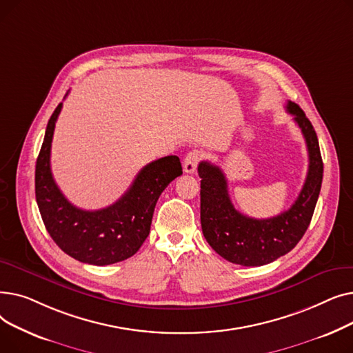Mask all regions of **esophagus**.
Instances as JSON below:
<instances>
[{
  "mask_svg": "<svg viewBox=\"0 0 353 353\" xmlns=\"http://www.w3.org/2000/svg\"><path fill=\"white\" fill-rule=\"evenodd\" d=\"M201 156L203 154L200 152H197V150H193V152L188 153L186 157H184V160H183V169H184V172H186V173H194L199 161L201 160Z\"/></svg>",
  "mask_w": 353,
  "mask_h": 353,
  "instance_id": "obj_1",
  "label": "esophagus"
}]
</instances>
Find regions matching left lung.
Listing matches in <instances>:
<instances>
[{
  "instance_id": "obj_1",
  "label": "left lung",
  "mask_w": 353,
  "mask_h": 353,
  "mask_svg": "<svg viewBox=\"0 0 353 353\" xmlns=\"http://www.w3.org/2000/svg\"><path fill=\"white\" fill-rule=\"evenodd\" d=\"M288 111L302 130L309 153L303 188L290 209L270 219H253L232 205L225 173L210 161L199 164L201 230L212 249L242 266H263L289 253L303 237L321 193L323 161L318 136L303 110L288 101Z\"/></svg>"
}]
</instances>
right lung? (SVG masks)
Here are the masks:
<instances>
[{
    "label": "right lung",
    "mask_w": 353,
    "mask_h": 353,
    "mask_svg": "<svg viewBox=\"0 0 353 353\" xmlns=\"http://www.w3.org/2000/svg\"><path fill=\"white\" fill-rule=\"evenodd\" d=\"M63 103L48 120L35 164V199L44 226L57 246L76 261L105 266L132 257L150 233L156 203L181 172L177 156H165L140 170L130 189L108 208L83 210L64 197L50 167L51 141Z\"/></svg>",
    "instance_id": "add662e5"
}]
</instances>
